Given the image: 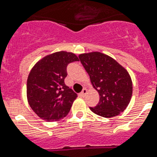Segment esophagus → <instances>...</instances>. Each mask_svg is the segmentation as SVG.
Listing matches in <instances>:
<instances>
[{
  "mask_svg": "<svg viewBox=\"0 0 157 157\" xmlns=\"http://www.w3.org/2000/svg\"><path fill=\"white\" fill-rule=\"evenodd\" d=\"M87 92H88V91H87V88H84L83 90H82V92H81V93L79 94V96L80 97H84V96H85V94H87Z\"/></svg>",
  "mask_w": 157,
  "mask_h": 157,
  "instance_id": "obj_1",
  "label": "esophagus"
}]
</instances>
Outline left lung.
Listing matches in <instances>:
<instances>
[{
	"mask_svg": "<svg viewBox=\"0 0 157 157\" xmlns=\"http://www.w3.org/2000/svg\"><path fill=\"white\" fill-rule=\"evenodd\" d=\"M78 58L100 97L98 103L90 108L92 112L103 117L122 113L132 95V82L127 69L100 52L81 54Z\"/></svg>",
	"mask_w": 157,
	"mask_h": 157,
	"instance_id": "8db88e82",
	"label": "left lung"
}]
</instances>
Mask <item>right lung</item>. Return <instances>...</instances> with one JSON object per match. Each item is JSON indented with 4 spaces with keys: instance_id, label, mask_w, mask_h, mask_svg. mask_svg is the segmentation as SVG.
<instances>
[{
    "instance_id": "1",
    "label": "right lung",
    "mask_w": 157,
    "mask_h": 157,
    "mask_svg": "<svg viewBox=\"0 0 157 157\" xmlns=\"http://www.w3.org/2000/svg\"><path fill=\"white\" fill-rule=\"evenodd\" d=\"M74 61H78V58L73 53L56 52L41 59L29 72L28 102L35 113L47 122L67 116L77 98V94L64 83L67 66Z\"/></svg>"
}]
</instances>
